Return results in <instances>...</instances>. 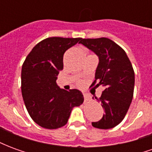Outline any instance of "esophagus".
<instances>
[{"mask_svg": "<svg viewBox=\"0 0 152 152\" xmlns=\"http://www.w3.org/2000/svg\"><path fill=\"white\" fill-rule=\"evenodd\" d=\"M84 99H85L86 102H89V101L91 100V96L88 94H84Z\"/></svg>", "mask_w": 152, "mask_h": 152, "instance_id": "1", "label": "esophagus"}]
</instances>
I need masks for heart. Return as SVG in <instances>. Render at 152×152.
I'll return each mask as SVG.
<instances>
[{
  "label": "heart",
  "instance_id": "1",
  "mask_svg": "<svg viewBox=\"0 0 152 152\" xmlns=\"http://www.w3.org/2000/svg\"><path fill=\"white\" fill-rule=\"evenodd\" d=\"M81 84H82V83L80 82V81H79V82H78V85H79V86H80V85H81Z\"/></svg>",
  "mask_w": 152,
  "mask_h": 152
}]
</instances>
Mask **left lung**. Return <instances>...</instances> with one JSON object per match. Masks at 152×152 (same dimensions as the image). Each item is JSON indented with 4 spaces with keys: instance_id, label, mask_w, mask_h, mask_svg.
Returning a JSON list of instances; mask_svg holds the SVG:
<instances>
[{
    "instance_id": "8db88e82",
    "label": "left lung",
    "mask_w": 152,
    "mask_h": 152,
    "mask_svg": "<svg viewBox=\"0 0 152 152\" xmlns=\"http://www.w3.org/2000/svg\"><path fill=\"white\" fill-rule=\"evenodd\" d=\"M79 43L99 56L95 80L90 87H104L101 97L105 113L99 121L93 122L98 129H112L123 121L134 96V71L122 48L108 38H85ZM97 99V98H95Z\"/></svg>"
}]
</instances>
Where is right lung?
I'll list each match as a JSON object with an SVG mask.
<instances>
[{
	"mask_svg": "<svg viewBox=\"0 0 152 152\" xmlns=\"http://www.w3.org/2000/svg\"><path fill=\"white\" fill-rule=\"evenodd\" d=\"M81 38L49 37L37 44L22 66L21 90L28 114L40 126L55 129L67 123L74 107L84 102L82 93L57 86L63 54Z\"/></svg>",
	"mask_w": 152,
	"mask_h": 152,
	"instance_id": "1",
	"label": "right lung"
}]
</instances>
